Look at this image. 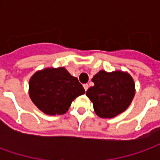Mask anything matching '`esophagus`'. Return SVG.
Listing matches in <instances>:
<instances>
[{
  "instance_id": "obj_1",
  "label": "esophagus",
  "mask_w": 160,
  "mask_h": 160,
  "mask_svg": "<svg viewBox=\"0 0 160 160\" xmlns=\"http://www.w3.org/2000/svg\"><path fill=\"white\" fill-rule=\"evenodd\" d=\"M83 87H84V89H85V91L87 92V89H88V87H89V86H88V84H85Z\"/></svg>"
}]
</instances>
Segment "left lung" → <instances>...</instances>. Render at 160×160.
<instances>
[{
  "label": "left lung",
  "instance_id": "obj_1",
  "mask_svg": "<svg viewBox=\"0 0 160 160\" xmlns=\"http://www.w3.org/2000/svg\"><path fill=\"white\" fill-rule=\"evenodd\" d=\"M94 83L87 91V96L93 104L95 113L102 118H112L126 111L135 93L133 78L127 72L104 70L95 74Z\"/></svg>",
  "mask_w": 160,
  "mask_h": 160
}]
</instances>
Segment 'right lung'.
I'll return each instance as SVG.
<instances>
[{
	"label": "right lung",
	"instance_id": "add662e5",
	"mask_svg": "<svg viewBox=\"0 0 160 160\" xmlns=\"http://www.w3.org/2000/svg\"><path fill=\"white\" fill-rule=\"evenodd\" d=\"M85 89L76 77L65 68H48L38 71L29 81V95L33 104L43 113L63 115Z\"/></svg>",
	"mask_w": 160,
	"mask_h": 160
}]
</instances>
